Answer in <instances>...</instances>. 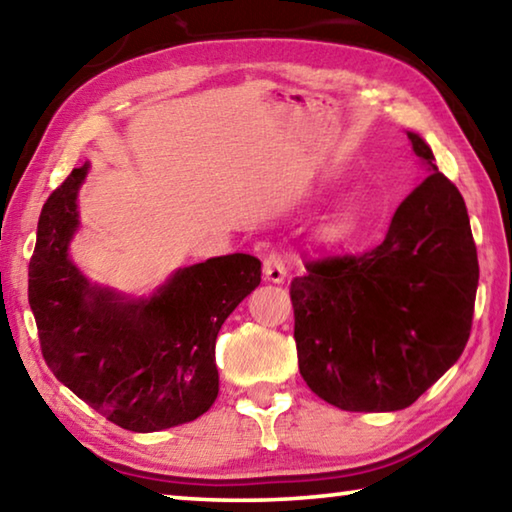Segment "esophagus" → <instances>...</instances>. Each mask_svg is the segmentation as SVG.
Wrapping results in <instances>:
<instances>
[{
	"label": "esophagus",
	"instance_id": "obj_1",
	"mask_svg": "<svg viewBox=\"0 0 512 512\" xmlns=\"http://www.w3.org/2000/svg\"><path fill=\"white\" fill-rule=\"evenodd\" d=\"M287 259H284V255L280 253V250H271L264 257V275L268 282H275L280 284L284 282V277H287Z\"/></svg>",
	"mask_w": 512,
	"mask_h": 512
}]
</instances>
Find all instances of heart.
I'll return each mask as SVG.
<instances>
[{
	"mask_svg": "<svg viewBox=\"0 0 512 512\" xmlns=\"http://www.w3.org/2000/svg\"><path fill=\"white\" fill-rule=\"evenodd\" d=\"M339 230H341V232H348V223L341 221V223H339Z\"/></svg>",
	"mask_w": 512,
	"mask_h": 512,
	"instance_id": "1",
	"label": "heart"
}]
</instances>
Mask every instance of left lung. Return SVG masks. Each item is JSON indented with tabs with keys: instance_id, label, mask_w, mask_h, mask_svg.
Returning a JSON list of instances; mask_svg holds the SVG:
<instances>
[{
	"instance_id": "1",
	"label": "left lung",
	"mask_w": 512,
	"mask_h": 512,
	"mask_svg": "<svg viewBox=\"0 0 512 512\" xmlns=\"http://www.w3.org/2000/svg\"><path fill=\"white\" fill-rule=\"evenodd\" d=\"M379 246L307 259L291 280L300 375L343 411H400L454 366L470 339L479 259L461 192L433 164Z\"/></svg>"
}]
</instances>
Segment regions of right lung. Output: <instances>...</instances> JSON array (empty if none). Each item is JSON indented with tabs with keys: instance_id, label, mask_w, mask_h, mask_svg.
I'll return each instance as SVG.
<instances>
[{
	"instance_id": "add662e5",
	"label": "right lung",
	"mask_w": 512,
	"mask_h": 512,
	"mask_svg": "<svg viewBox=\"0 0 512 512\" xmlns=\"http://www.w3.org/2000/svg\"><path fill=\"white\" fill-rule=\"evenodd\" d=\"M85 173L88 164L69 173L40 212L29 305L42 357L58 381L121 429L192 422L219 395L216 336L262 280V262L246 253L212 257L180 268L149 300L92 287L67 257Z\"/></svg>"
}]
</instances>
